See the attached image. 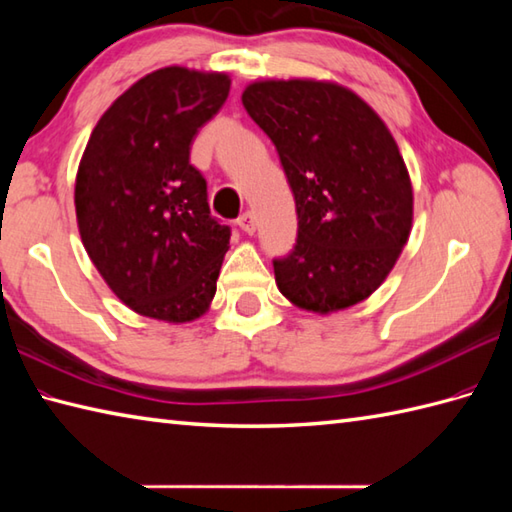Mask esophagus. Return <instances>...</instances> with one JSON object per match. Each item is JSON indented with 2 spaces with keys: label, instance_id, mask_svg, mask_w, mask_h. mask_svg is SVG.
Masks as SVG:
<instances>
[{
  "label": "esophagus",
  "instance_id": "1",
  "mask_svg": "<svg viewBox=\"0 0 512 512\" xmlns=\"http://www.w3.org/2000/svg\"><path fill=\"white\" fill-rule=\"evenodd\" d=\"M237 224L242 226V231H244V233H248V235H253V233L257 231V222H255V215H253V211H246V213L239 215Z\"/></svg>",
  "mask_w": 512,
  "mask_h": 512
}]
</instances>
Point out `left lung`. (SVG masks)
<instances>
[{
	"instance_id": "left-lung-1",
	"label": "left lung",
	"mask_w": 512,
	"mask_h": 512,
	"mask_svg": "<svg viewBox=\"0 0 512 512\" xmlns=\"http://www.w3.org/2000/svg\"><path fill=\"white\" fill-rule=\"evenodd\" d=\"M242 103L273 140L295 195L297 244L273 262L279 292L319 314L367 299L413 220L411 180L387 125L330 81H255Z\"/></svg>"
}]
</instances>
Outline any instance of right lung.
<instances>
[{
    "mask_svg": "<svg viewBox=\"0 0 512 512\" xmlns=\"http://www.w3.org/2000/svg\"><path fill=\"white\" fill-rule=\"evenodd\" d=\"M228 90L224 72H151L110 105L83 151L74 184L81 242L114 295L143 317L187 323L215 295L231 228L211 215L189 156Z\"/></svg>",
    "mask_w": 512,
    "mask_h": 512,
    "instance_id": "obj_1",
    "label": "right lung"
}]
</instances>
